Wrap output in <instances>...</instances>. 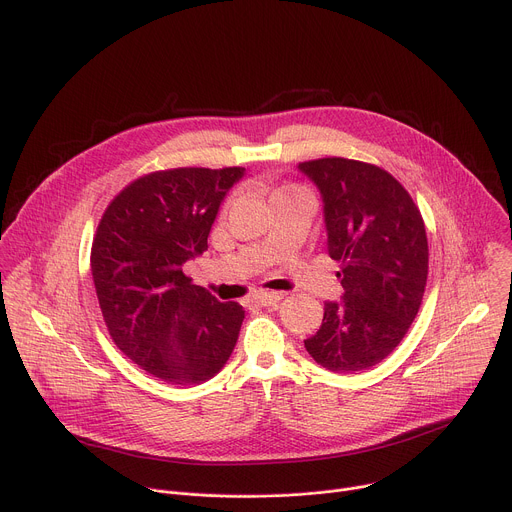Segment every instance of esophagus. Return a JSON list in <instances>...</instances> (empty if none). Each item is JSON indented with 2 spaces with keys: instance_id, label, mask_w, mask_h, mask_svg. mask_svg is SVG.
Here are the masks:
<instances>
[{
  "instance_id": "34e87169",
  "label": "esophagus",
  "mask_w": 512,
  "mask_h": 512,
  "mask_svg": "<svg viewBox=\"0 0 512 512\" xmlns=\"http://www.w3.org/2000/svg\"><path fill=\"white\" fill-rule=\"evenodd\" d=\"M283 300L281 291H261V294L253 296V302L259 306H277Z\"/></svg>"
}]
</instances>
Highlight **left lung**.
<instances>
[{
    "label": "left lung",
    "mask_w": 512,
    "mask_h": 512,
    "mask_svg": "<svg viewBox=\"0 0 512 512\" xmlns=\"http://www.w3.org/2000/svg\"><path fill=\"white\" fill-rule=\"evenodd\" d=\"M320 190L328 255L340 261V302L324 304L320 330L304 340L334 373L387 358L415 320L427 281V235L409 192L385 170L346 158L302 162Z\"/></svg>",
    "instance_id": "1"
}]
</instances>
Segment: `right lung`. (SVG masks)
Masks as SVG:
<instances>
[{"mask_svg": "<svg viewBox=\"0 0 512 512\" xmlns=\"http://www.w3.org/2000/svg\"><path fill=\"white\" fill-rule=\"evenodd\" d=\"M245 168H174L141 176L107 206L91 273L113 342L137 367L172 385L221 371L245 318L218 302L182 265L208 249V233Z\"/></svg>", "mask_w": 512, "mask_h": 512, "instance_id": "add662e5", "label": "right lung"}]
</instances>
